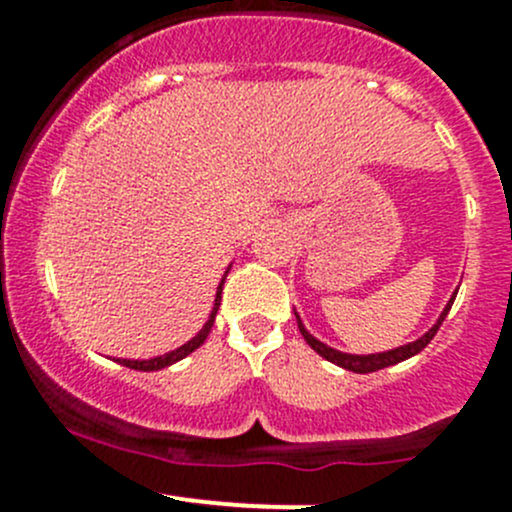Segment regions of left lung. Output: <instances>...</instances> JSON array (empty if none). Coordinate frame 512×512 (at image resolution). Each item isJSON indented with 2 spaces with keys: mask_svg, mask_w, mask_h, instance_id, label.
<instances>
[{
  "mask_svg": "<svg viewBox=\"0 0 512 512\" xmlns=\"http://www.w3.org/2000/svg\"><path fill=\"white\" fill-rule=\"evenodd\" d=\"M456 294L458 292H453V297L448 299V304H446V307H443L441 317L436 319V324H433V327L428 329V332L423 334V337H418L416 342L404 344V347H396V349H389V352H379V354H347V352H337V349L327 347V344L319 342L317 337H312V334H309L307 329H304L302 319H299L297 312H294V317H297L299 332H302L304 342H307L309 347H312L319 356H324V359L332 361V364L342 366V369L354 371V374H371V371L386 369V366H394V364H399V361L411 359V356H416L418 352H421V349H426L428 342H431V339L436 337V332H438V327H441V324H443V319H446V314H448V309H451V304H453V299H456Z\"/></svg>",
  "mask_w": 512,
  "mask_h": 512,
  "instance_id": "left-lung-1",
  "label": "left lung"
}]
</instances>
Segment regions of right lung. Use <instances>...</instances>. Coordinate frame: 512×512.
I'll return each mask as SVG.
<instances>
[{
  "mask_svg": "<svg viewBox=\"0 0 512 512\" xmlns=\"http://www.w3.org/2000/svg\"><path fill=\"white\" fill-rule=\"evenodd\" d=\"M227 272H230V267H227ZM227 272H225V275H223V280H220V285H218V292H215V304H213V312H210L208 322L203 324V329H200V332L195 334V337L190 339V342H185L183 347L173 349V352H168V354H163V356H153V359H116L118 364L128 366V369H136V371H158V369H165V366L175 364V361L185 359V356H188V354H193L195 349H198L200 344H203L205 339H208L210 329H213L215 314H218L220 299H223V285H225V277H227Z\"/></svg>",
  "mask_w": 512,
  "mask_h": 512,
  "instance_id": "1",
  "label": "right lung"
}]
</instances>
